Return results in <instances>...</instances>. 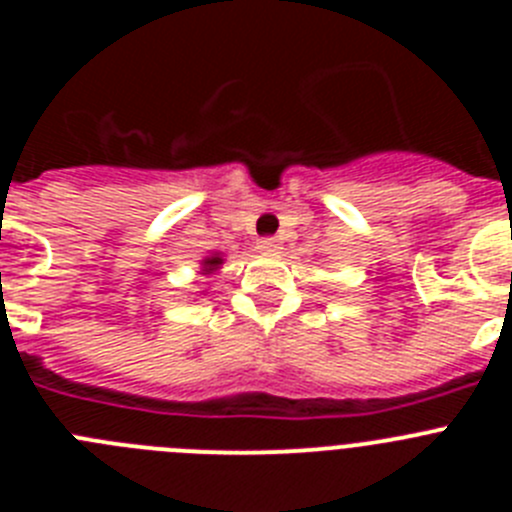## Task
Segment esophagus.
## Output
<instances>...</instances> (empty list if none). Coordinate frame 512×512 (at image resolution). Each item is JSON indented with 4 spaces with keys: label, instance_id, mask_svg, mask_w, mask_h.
<instances>
[{
    "label": "esophagus",
    "instance_id": "obj_1",
    "mask_svg": "<svg viewBox=\"0 0 512 512\" xmlns=\"http://www.w3.org/2000/svg\"><path fill=\"white\" fill-rule=\"evenodd\" d=\"M279 246H282L279 238H271V235H266V238H261L259 241V248H264V251H277Z\"/></svg>",
    "mask_w": 512,
    "mask_h": 512
}]
</instances>
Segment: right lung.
I'll use <instances>...</instances> for the list:
<instances>
[{"label":"right lung","instance_id":"1","mask_svg":"<svg viewBox=\"0 0 512 512\" xmlns=\"http://www.w3.org/2000/svg\"><path fill=\"white\" fill-rule=\"evenodd\" d=\"M223 264V259H220V256H212V259H205V269L207 271H212V269H217V266Z\"/></svg>","mask_w":512,"mask_h":512}]
</instances>
